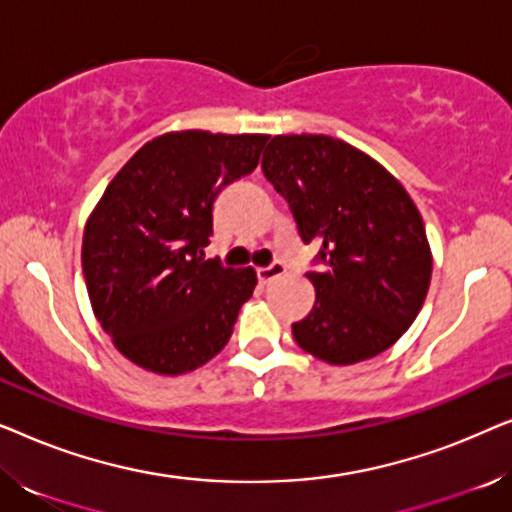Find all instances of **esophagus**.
Masks as SVG:
<instances>
[{
    "mask_svg": "<svg viewBox=\"0 0 512 512\" xmlns=\"http://www.w3.org/2000/svg\"><path fill=\"white\" fill-rule=\"evenodd\" d=\"M284 272H286V265L284 263H272V265H268V268H258L256 275H258V282L265 286V284H270L272 279L282 277Z\"/></svg>",
    "mask_w": 512,
    "mask_h": 512,
    "instance_id": "esophagus-1",
    "label": "esophagus"
}]
</instances>
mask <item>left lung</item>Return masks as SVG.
I'll list each match as a JSON object with an SVG mask.
<instances>
[{"label": "left lung", "mask_w": 512, "mask_h": 512, "mask_svg": "<svg viewBox=\"0 0 512 512\" xmlns=\"http://www.w3.org/2000/svg\"><path fill=\"white\" fill-rule=\"evenodd\" d=\"M263 174L289 202L298 235L324 270L307 272L317 300L293 338L333 366L389 349L412 326L431 282L424 221L396 177L328 135H277Z\"/></svg>", "instance_id": "left-lung-1"}]
</instances>
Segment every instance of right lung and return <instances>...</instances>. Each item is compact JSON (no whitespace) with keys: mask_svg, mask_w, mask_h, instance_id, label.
<instances>
[{"mask_svg":"<svg viewBox=\"0 0 512 512\" xmlns=\"http://www.w3.org/2000/svg\"><path fill=\"white\" fill-rule=\"evenodd\" d=\"M268 135L167 132L146 142L90 214L81 263L90 305L118 352L158 375L200 368L226 347L254 268L205 258L214 202L254 172Z\"/></svg>","mask_w":512,"mask_h":512,"instance_id":"right-lung-1","label":"right lung"}]
</instances>
